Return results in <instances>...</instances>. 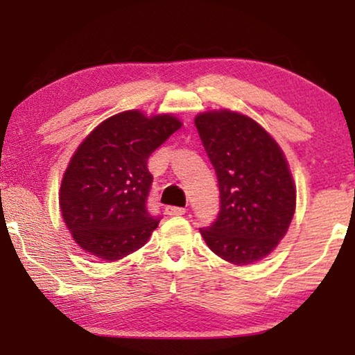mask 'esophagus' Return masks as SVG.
Wrapping results in <instances>:
<instances>
[{
    "instance_id": "esophagus-1",
    "label": "esophagus",
    "mask_w": 355,
    "mask_h": 355,
    "mask_svg": "<svg viewBox=\"0 0 355 355\" xmlns=\"http://www.w3.org/2000/svg\"><path fill=\"white\" fill-rule=\"evenodd\" d=\"M166 215H169V216H181V215H184V213H186V208H182V207H166Z\"/></svg>"
}]
</instances>
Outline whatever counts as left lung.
Returning a JSON list of instances; mask_svg holds the SVG:
<instances>
[{
    "mask_svg": "<svg viewBox=\"0 0 355 355\" xmlns=\"http://www.w3.org/2000/svg\"><path fill=\"white\" fill-rule=\"evenodd\" d=\"M196 128L221 198L215 223L200 234L223 260L255 263L275 250L294 216L295 187L283 150L254 119L230 110L198 114Z\"/></svg>",
    "mask_w": 355,
    "mask_h": 355,
    "instance_id": "left-lung-1",
    "label": "left lung"
}]
</instances>
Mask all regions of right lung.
<instances>
[{
	"mask_svg": "<svg viewBox=\"0 0 355 355\" xmlns=\"http://www.w3.org/2000/svg\"><path fill=\"white\" fill-rule=\"evenodd\" d=\"M181 125L171 114L147 118L130 110L87 135L60 189L62 218L79 247L114 261L147 242L159 223L147 208L153 182L148 157Z\"/></svg>",
	"mask_w": 355,
	"mask_h": 355,
	"instance_id": "right-lung-1",
	"label": "right lung"
}]
</instances>
